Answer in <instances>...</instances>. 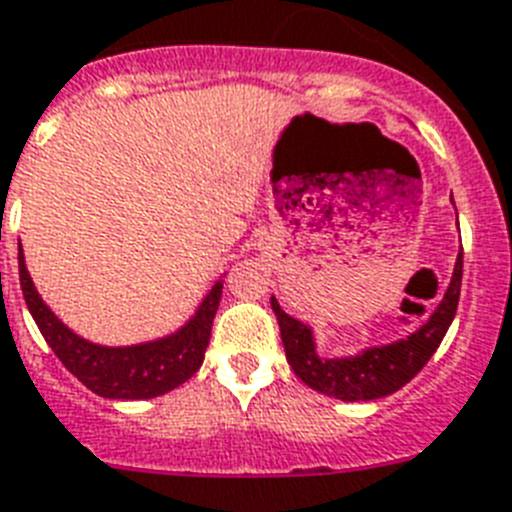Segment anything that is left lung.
Wrapping results in <instances>:
<instances>
[{
    "label": "left lung",
    "mask_w": 512,
    "mask_h": 512,
    "mask_svg": "<svg viewBox=\"0 0 512 512\" xmlns=\"http://www.w3.org/2000/svg\"><path fill=\"white\" fill-rule=\"evenodd\" d=\"M461 278L463 249L455 257L448 289L424 325H419L406 338H398V341L385 343V346H369L354 356H333V359L320 356L317 354L315 333L309 325L286 315L276 296H270V307L278 317L286 359H289L294 375L304 385L322 395L338 398V401H375V398H385V395L401 390L432 359V354L448 333L455 309H458Z\"/></svg>",
    "instance_id": "left-lung-1"
}]
</instances>
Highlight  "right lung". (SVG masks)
<instances>
[{
	"instance_id": "1",
	"label": "right lung",
	"mask_w": 512,
	"mask_h": 512,
	"mask_svg": "<svg viewBox=\"0 0 512 512\" xmlns=\"http://www.w3.org/2000/svg\"><path fill=\"white\" fill-rule=\"evenodd\" d=\"M17 263H20V286H23L25 304H28L41 336L59 356V362L70 369L85 388L101 398H117V401L156 398V395L179 388L203 364L210 330H213V317L221 304L223 278L210 286L200 307L195 309V315L169 336L132 343V346H101V343L77 336L75 330L67 328L51 312L25 268L23 247H20Z\"/></svg>"
}]
</instances>
